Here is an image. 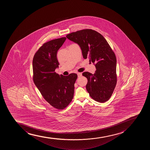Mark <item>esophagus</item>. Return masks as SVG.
Masks as SVG:
<instances>
[{"mask_svg":"<svg viewBox=\"0 0 150 150\" xmlns=\"http://www.w3.org/2000/svg\"><path fill=\"white\" fill-rule=\"evenodd\" d=\"M78 77H80L82 76V73H77Z\"/></svg>","mask_w":150,"mask_h":150,"instance_id":"obj_1","label":"esophagus"}]
</instances>
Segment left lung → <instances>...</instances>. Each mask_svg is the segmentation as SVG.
<instances>
[{
    "instance_id": "obj_1",
    "label": "left lung",
    "mask_w": 150,
    "mask_h": 150,
    "mask_svg": "<svg viewBox=\"0 0 150 150\" xmlns=\"http://www.w3.org/2000/svg\"><path fill=\"white\" fill-rule=\"evenodd\" d=\"M67 38L80 47L83 59L95 64L94 74L83 73L88 79L86 89L91 97L103 103L109 99L117 83L116 56L104 37L97 31L81 30L67 35Z\"/></svg>"
}]
</instances>
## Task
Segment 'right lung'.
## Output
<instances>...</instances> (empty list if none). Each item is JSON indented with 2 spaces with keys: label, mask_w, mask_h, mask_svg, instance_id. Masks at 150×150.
Wrapping results in <instances>:
<instances>
[{
  "label": "right lung",
  "mask_w": 150,
  "mask_h": 150,
  "mask_svg": "<svg viewBox=\"0 0 150 150\" xmlns=\"http://www.w3.org/2000/svg\"><path fill=\"white\" fill-rule=\"evenodd\" d=\"M67 39L62 37L44 44L34 54L33 59V79L44 99L54 108L62 110L72 100L74 83L77 75L68 76L55 72L59 68L57 52Z\"/></svg>",
  "instance_id": "right-lung-1"
}]
</instances>
